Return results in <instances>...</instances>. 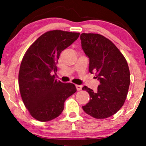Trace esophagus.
I'll return each mask as SVG.
<instances>
[{"instance_id": "1", "label": "esophagus", "mask_w": 146, "mask_h": 146, "mask_svg": "<svg viewBox=\"0 0 146 146\" xmlns=\"http://www.w3.org/2000/svg\"><path fill=\"white\" fill-rule=\"evenodd\" d=\"M75 86H76V88L78 90H81L82 88V86L81 85H76Z\"/></svg>"}]
</instances>
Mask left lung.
<instances>
[{
    "mask_svg": "<svg viewBox=\"0 0 146 146\" xmlns=\"http://www.w3.org/2000/svg\"><path fill=\"white\" fill-rule=\"evenodd\" d=\"M82 48L89 58V72H95L100 81L98 91L84 86L90 101L82 106L96 119L108 118L124 104L130 83L128 65L124 56L108 38L98 33H82Z\"/></svg>",
    "mask_w": 146,
    "mask_h": 146,
    "instance_id": "8db88e82",
    "label": "left lung"
}]
</instances>
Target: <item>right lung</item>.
Returning a JSON list of instances; mask_svg holds the SVG:
<instances>
[{
  "mask_svg": "<svg viewBox=\"0 0 146 146\" xmlns=\"http://www.w3.org/2000/svg\"><path fill=\"white\" fill-rule=\"evenodd\" d=\"M80 33L53 30L44 33L25 53L20 67L18 84L23 103L33 118L48 121L58 117L64 102L76 92L73 84L55 79L60 53L73 44Z\"/></svg>",
  "mask_w": 146,
  "mask_h": 146,
  "instance_id": "right-lung-1",
  "label": "right lung"
}]
</instances>
